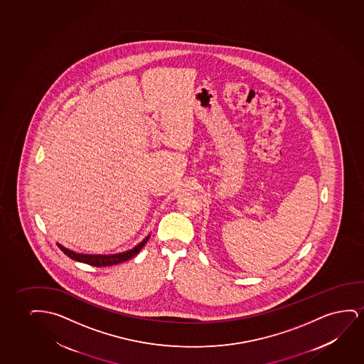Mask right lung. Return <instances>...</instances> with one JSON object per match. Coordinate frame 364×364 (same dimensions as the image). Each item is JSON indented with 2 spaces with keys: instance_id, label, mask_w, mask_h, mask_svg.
Returning <instances> with one entry per match:
<instances>
[{
  "instance_id": "add662e5",
  "label": "right lung",
  "mask_w": 364,
  "mask_h": 364,
  "mask_svg": "<svg viewBox=\"0 0 364 364\" xmlns=\"http://www.w3.org/2000/svg\"><path fill=\"white\" fill-rule=\"evenodd\" d=\"M149 237L150 235H148L141 242L134 246L133 249L124 251V252H119V254L112 255L80 254V252H75L72 250L67 249V247L62 246L58 242H57V245L70 259L78 261V262H83V264H92V266H95V267H102V266L122 264V262H125V261H128L132 257H134L135 255H138L140 250L143 249V246L146 244V241L149 240Z\"/></svg>"
}]
</instances>
